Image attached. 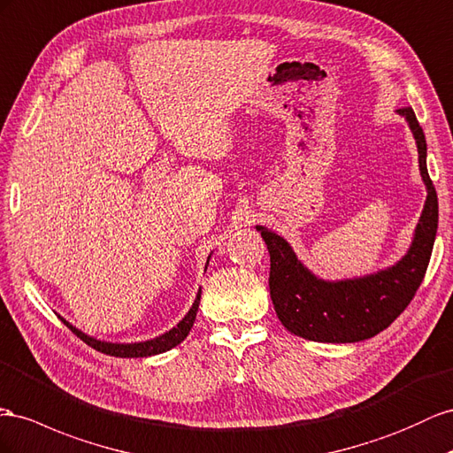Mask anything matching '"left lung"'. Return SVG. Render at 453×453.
I'll return each mask as SVG.
<instances>
[{"mask_svg": "<svg viewBox=\"0 0 453 453\" xmlns=\"http://www.w3.org/2000/svg\"><path fill=\"white\" fill-rule=\"evenodd\" d=\"M413 133L419 154V171L426 187V200L408 253L402 259L362 278L329 282L314 276L293 253L286 238L266 226L261 232L271 253V299L288 332L318 343H357L383 332L419 289L438 228V198L426 171L425 133L411 108L396 110Z\"/></svg>", "mask_w": 453, "mask_h": 453, "instance_id": "1", "label": "left lung"}]
</instances>
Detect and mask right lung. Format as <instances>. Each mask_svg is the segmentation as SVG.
I'll return each instance as SVG.
<instances>
[{
	"label": "right lung",
	"mask_w": 453,
	"mask_h": 453,
	"mask_svg": "<svg viewBox=\"0 0 453 453\" xmlns=\"http://www.w3.org/2000/svg\"><path fill=\"white\" fill-rule=\"evenodd\" d=\"M207 263H210V259H207ZM200 297H202V289H198V296H196V299H194L190 311L187 312V316L182 318V320L175 327H171L169 332L162 334L160 337H154L150 341H141V343H108V341H99L95 337H89L88 334L80 332L78 327H74L70 322H66L65 318H60V320H63L66 324V327L72 329V334H76L83 341V343H88L91 349L99 350L103 354H108V357L146 358V357H154V354H162L165 350H171L187 339L190 327L194 326V320H196V312H198V307H200Z\"/></svg>",
	"instance_id": "obj_1"
}]
</instances>
